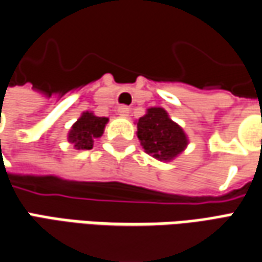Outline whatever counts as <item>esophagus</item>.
Listing matches in <instances>:
<instances>
[{
  "instance_id": "34e87169",
  "label": "esophagus",
  "mask_w": 262,
  "mask_h": 262,
  "mask_svg": "<svg viewBox=\"0 0 262 262\" xmlns=\"http://www.w3.org/2000/svg\"><path fill=\"white\" fill-rule=\"evenodd\" d=\"M117 113H118V115H121V117H127L128 113H129V108H128V107H120L118 110H117Z\"/></svg>"
}]
</instances>
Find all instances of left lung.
I'll return each mask as SVG.
<instances>
[{
	"label": "left lung",
	"instance_id": "8db88e82",
	"mask_svg": "<svg viewBox=\"0 0 262 262\" xmlns=\"http://www.w3.org/2000/svg\"><path fill=\"white\" fill-rule=\"evenodd\" d=\"M137 135L144 149L160 161H169L187 147L183 128L168 117L162 108H149L138 120Z\"/></svg>",
	"mask_w": 262,
	"mask_h": 262
}]
</instances>
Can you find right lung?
I'll return each mask as SVG.
<instances>
[{"label":"right lung","mask_w":262,"mask_h":262,"mask_svg":"<svg viewBox=\"0 0 262 262\" xmlns=\"http://www.w3.org/2000/svg\"><path fill=\"white\" fill-rule=\"evenodd\" d=\"M108 122L105 117H97L93 113H84L75 122L68 134V140L77 149H91L94 140L104 133V127Z\"/></svg>","instance_id":"1"}]
</instances>
